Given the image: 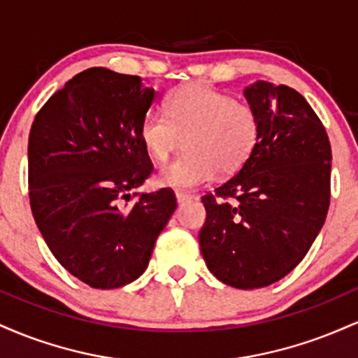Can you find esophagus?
Listing matches in <instances>:
<instances>
[{"label":"esophagus","mask_w":358,"mask_h":358,"mask_svg":"<svg viewBox=\"0 0 358 358\" xmlns=\"http://www.w3.org/2000/svg\"><path fill=\"white\" fill-rule=\"evenodd\" d=\"M175 196H176V202H178V205H183L185 202H190V200L196 199L195 195H190V193H187V192H176Z\"/></svg>","instance_id":"esophagus-1"}]
</instances>
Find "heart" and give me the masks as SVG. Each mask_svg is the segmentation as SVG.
Returning a JSON list of instances; mask_svg holds the SVG:
<instances>
[{
  "label": "heart",
  "mask_w": 358,
  "mask_h": 358,
  "mask_svg": "<svg viewBox=\"0 0 358 358\" xmlns=\"http://www.w3.org/2000/svg\"><path fill=\"white\" fill-rule=\"evenodd\" d=\"M187 134L183 156L159 170L158 183L190 190L212 182L217 173H234L256 150L261 122L256 109L231 94L190 82L171 90L165 113L148 110L139 122V139L155 162L163 163Z\"/></svg>",
  "instance_id": "obj_1"
}]
</instances>
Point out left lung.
I'll list each match as a JSON object with an SVG mask.
<instances>
[{
  "label": "left lung",
  "mask_w": 358,
  "mask_h": 358,
  "mask_svg": "<svg viewBox=\"0 0 358 358\" xmlns=\"http://www.w3.org/2000/svg\"><path fill=\"white\" fill-rule=\"evenodd\" d=\"M261 134L232 178L202 196L199 242L219 281L239 289L273 285L310 250L330 207L331 148L305 97L257 80L244 90Z\"/></svg>",
  "instance_id": "1"
}]
</instances>
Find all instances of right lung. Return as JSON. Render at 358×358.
I'll return each mask as SVG.
<instances>
[{
  "mask_svg": "<svg viewBox=\"0 0 358 358\" xmlns=\"http://www.w3.org/2000/svg\"><path fill=\"white\" fill-rule=\"evenodd\" d=\"M156 97L141 77L94 67L43 104L28 138V195L48 249L97 289L145 273L176 208L170 188L131 193L153 171L139 122Z\"/></svg>",
  "mask_w": 358,
  "mask_h": 358,
  "instance_id": "obj_1",
  "label": "right lung"
}]
</instances>
